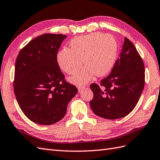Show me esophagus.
Masks as SVG:
<instances>
[{
    "label": "esophagus",
    "mask_w": 160,
    "mask_h": 160,
    "mask_svg": "<svg viewBox=\"0 0 160 160\" xmlns=\"http://www.w3.org/2000/svg\"><path fill=\"white\" fill-rule=\"evenodd\" d=\"M77 87H78V89L79 92H80L82 90V89L84 88V86H80H80H78Z\"/></svg>",
    "instance_id": "obj_1"
}]
</instances>
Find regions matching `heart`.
<instances>
[{
  "label": "heart",
  "instance_id": "1",
  "mask_svg": "<svg viewBox=\"0 0 160 160\" xmlns=\"http://www.w3.org/2000/svg\"><path fill=\"white\" fill-rule=\"evenodd\" d=\"M71 48H65L57 56L61 69L70 75L79 72L82 63L85 68L73 78L76 83H85L92 74L103 76L112 68L117 53V43L114 37L101 32H92L73 38Z\"/></svg>",
  "mask_w": 160,
  "mask_h": 160
}]
</instances>
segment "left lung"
Returning a JSON list of instances; mask_svg holds the SVG:
<instances>
[{
	"label": "left lung",
	"mask_w": 160,
	"mask_h": 160,
	"mask_svg": "<svg viewBox=\"0 0 160 160\" xmlns=\"http://www.w3.org/2000/svg\"><path fill=\"white\" fill-rule=\"evenodd\" d=\"M144 65L136 47L125 38L120 57L108 76L100 85L90 88L93 98L90 106L98 116L117 119L127 116L134 108L144 87Z\"/></svg>",
	"instance_id": "obj_1"
}]
</instances>
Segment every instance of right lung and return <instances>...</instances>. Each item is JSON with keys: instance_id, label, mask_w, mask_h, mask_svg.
<instances>
[{"instance_id": "right-lung-1", "label": "right lung", "mask_w": 160, "mask_h": 160, "mask_svg": "<svg viewBox=\"0 0 160 160\" xmlns=\"http://www.w3.org/2000/svg\"><path fill=\"white\" fill-rule=\"evenodd\" d=\"M65 35L46 33L32 39L18 54L13 80L14 93L28 119L40 125L61 120L78 92L65 79L57 62Z\"/></svg>"}]
</instances>
